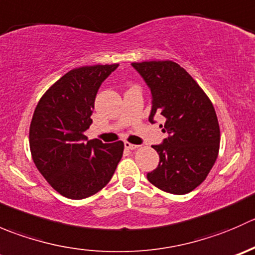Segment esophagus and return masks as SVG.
<instances>
[{
    "mask_svg": "<svg viewBox=\"0 0 255 255\" xmlns=\"http://www.w3.org/2000/svg\"><path fill=\"white\" fill-rule=\"evenodd\" d=\"M125 146L127 149H130V150H134V149H137L139 145H137V144H132V143H129V142H126L125 143Z\"/></svg>",
    "mask_w": 255,
    "mask_h": 255,
    "instance_id": "obj_1",
    "label": "esophagus"
}]
</instances>
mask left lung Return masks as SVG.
<instances>
[{"label": "left lung", "instance_id": "left-lung-1", "mask_svg": "<svg viewBox=\"0 0 255 255\" xmlns=\"http://www.w3.org/2000/svg\"><path fill=\"white\" fill-rule=\"evenodd\" d=\"M151 92V112L165 118L168 138L153 145L159 165L149 182L163 191L184 195L196 189L212 169L220 150V126L212 102L192 76L171 60L132 63ZM163 127V126H161Z\"/></svg>", "mask_w": 255, "mask_h": 255}]
</instances>
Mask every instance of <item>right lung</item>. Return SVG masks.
<instances>
[{"label":"right lung","instance_id":"1","mask_svg":"<svg viewBox=\"0 0 255 255\" xmlns=\"http://www.w3.org/2000/svg\"><path fill=\"white\" fill-rule=\"evenodd\" d=\"M118 64L76 68L51 85L38 102L29 127L33 161L55 191L81 200L104 189L123 155L122 140H87L85 130L100 86Z\"/></svg>","mask_w":255,"mask_h":255}]
</instances>
